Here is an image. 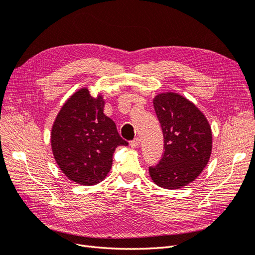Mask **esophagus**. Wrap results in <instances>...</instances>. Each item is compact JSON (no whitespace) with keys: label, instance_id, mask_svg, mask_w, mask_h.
<instances>
[{"label":"esophagus","instance_id":"34e87169","mask_svg":"<svg viewBox=\"0 0 255 255\" xmlns=\"http://www.w3.org/2000/svg\"><path fill=\"white\" fill-rule=\"evenodd\" d=\"M130 143V146H133V148H137L138 145H139V143H140V140H139V138L138 137H136V138H134V139L129 142Z\"/></svg>","mask_w":255,"mask_h":255}]
</instances>
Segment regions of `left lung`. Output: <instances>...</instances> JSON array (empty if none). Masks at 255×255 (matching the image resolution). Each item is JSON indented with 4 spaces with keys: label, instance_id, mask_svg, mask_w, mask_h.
<instances>
[{
    "label": "left lung",
    "instance_id": "left-lung-1",
    "mask_svg": "<svg viewBox=\"0 0 255 255\" xmlns=\"http://www.w3.org/2000/svg\"><path fill=\"white\" fill-rule=\"evenodd\" d=\"M164 135V153L158 164L149 167L159 187L179 189L196 180L212 153V129L194 103L168 92L153 100Z\"/></svg>",
    "mask_w": 255,
    "mask_h": 255
}]
</instances>
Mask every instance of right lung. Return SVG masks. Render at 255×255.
Instances as JSON below:
<instances>
[{"instance_id": "right-lung-1", "label": "right lung", "mask_w": 255, "mask_h": 255, "mask_svg": "<svg viewBox=\"0 0 255 255\" xmlns=\"http://www.w3.org/2000/svg\"><path fill=\"white\" fill-rule=\"evenodd\" d=\"M104 104L101 96L92 98L83 88L68 99L52 128L54 158L60 170L79 184L95 185L104 180L116 148L128 144L104 115Z\"/></svg>"}]
</instances>
